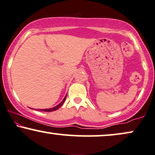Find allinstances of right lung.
I'll return each instance as SVG.
<instances>
[{
	"instance_id": "add662e5",
	"label": "right lung",
	"mask_w": 155,
	"mask_h": 155,
	"mask_svg": "<svg viewBox=\"0 0 155 155\" xmlns=\"http://www.w3.org/2000/svg\"><path fill=\"white\" fill-rule=\"evenodd\" d=\"M66 97H67V95H66V96L64 97V98L63 99L62 101H61L59 104L57 105V106L53 107V108H47V109H39L38 110H41V111H47V112H51V111H54V110H57V109H59V108H60V107L61 106V105H62V104H64V103L65 100H66Z\"/></svg>"
}]
</instances>
